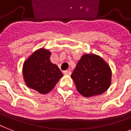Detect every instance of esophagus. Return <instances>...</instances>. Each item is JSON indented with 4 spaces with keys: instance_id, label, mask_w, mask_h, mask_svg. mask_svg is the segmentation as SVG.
Masks as SVG:
<instances>
[{
    "instance_id": "34e87169",
    "label": "esophagus",
    "mask_w": 131,
    "mask_h": 131,
    "mask_svg": "<svg viewBox=\"0 0 131 131\" xmlns=\"http://www.w3.org/2000/svg\"><path fill=\"white\" fill-rule=\"evenodd\" d=\"M64 75H70L71 74V71H69V70H66L64 71Z\"/></svg>"
}]
</instances>
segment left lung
Returning <instances> with one entry per match:
<instances>
[{"mask_svg":"<svg viewBox=\"0 0 131 131\" xmlns=\"http://www.w3.org/2000/svg\"><path fill=\"white\" fill-rule=\"evenodd\" d=\"M111 78L109 65L94 54L82 56L71 74L78 91L86 97L105 92L111 84Z\"/></svg>","mask_w":131,"mask_h":131,"instance_id":"obj_1","label":"left lung"}]
</instances>
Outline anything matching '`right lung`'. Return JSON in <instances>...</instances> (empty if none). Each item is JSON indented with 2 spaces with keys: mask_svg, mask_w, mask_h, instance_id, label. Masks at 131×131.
<instances>
[{
  "mask_svg": "<svg viewBox=\"0 0 131 131\" xmlns=\"http://www.w3.org/2000/svg\"><path fill=\"white\" fill-rule=\"evenodd\" d=\"M50 55L48 50L40 49L24 63L23 75L26 84L41 94L51 91L62 77L58 66L50 61Z\"/></svg>",
  "mask_w": 131,
  "mask_h": 131,
  "instance_id": "right-lung-1",
  "label": "right lung"
}]
</instances>
